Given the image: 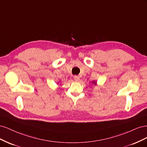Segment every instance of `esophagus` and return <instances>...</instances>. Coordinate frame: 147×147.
Segmentation results:
<instances>
[{"instance_id": "34e87169", "label": "esophagus", "mask_w": 147, "mask_h": 147, "mask_svg": "<svg viewBox=\"0 0 147 147\" xmlns=\"http://www.w3.org/2000/svg\"><path fill=\"white\" fill-rule=\"evenodd\" d=\"M74 79L75 82H78L80 80V77L78 76H77V75H75V76L74 77Z\"/></svg>"}]
</instances>
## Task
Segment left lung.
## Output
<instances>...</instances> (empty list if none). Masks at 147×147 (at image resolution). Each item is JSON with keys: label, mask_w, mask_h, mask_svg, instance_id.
I'll return each instance as SVG.
<instances>
[{"label": "left lung", "mask_w": 147, "mask_h": 147, "mask_svg": "<svg viewBox=\"0 0 147 147\" xmlns=\"http://www.w3.org/2000/svg\"><path fill=\"white\" fill-rule=\"evenodd\" d=\"M92 83H94V84H96V83H95V82H92Z\"/></svg>", "instance_id": "1"}]
</instances>
